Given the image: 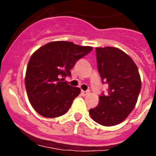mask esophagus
I'll list each match as a JSON object with an SVG mask.
<instances>
[{
	"label": "esophagus",
	"mask_w": 156,
	"mask_h": 156,
	"mask_svg": "<svg viewBox=\"0 0 156 156\" xmlns=\"http://www.w3.org/2000/svg\"><path fill=\"white\" fill-rule=\"evenodd\" d=\"M81 94H82L83 96H86L89 94V90H81Z\"/></svg>",
	"instance_id": "esophagus-1"
}]
</instances>
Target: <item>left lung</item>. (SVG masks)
Instances as JSON below:
<instances>
[{"mask_svg":"<svg viewBox=\"0 0 156 156\" xmlns=\"http://www.w3.org/2000/svg\"><path fill=\"white\" fill-rule=\"evenodd\" d=\"M98 70L108 93L99 96V103L89 110L93 120L105 126L126 119L137 103L141 88L138 69L133 59L119 48H96Z\"/></svg>","mask_w":156,"mask_h":156,"instance_id":"obj_1","label":"left lung"}]
</instances>
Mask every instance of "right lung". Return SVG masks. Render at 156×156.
I'll return each instance as SVG.
<instances>
[{"instance_id": "1", "label": "right lung", "mask_w": 156, "mask_h": 156, "mask_svg": "<svg viewBox=\"0 0 156 156\" xmlns=\"http://www.w3.org/2000/svg\"><path fill=\"white\" fill-rule=\"evenodd\" d=\"M91 47L68 41L48 43L36 51L27 66L25 85L30 104L47 118L62 115L80 93L64 79L79 59L90 53Z\"/></svg>"}]
</instances>
